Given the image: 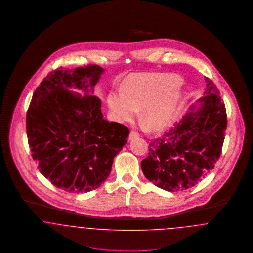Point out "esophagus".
<instances>
[{
    "instance_id": "esophagus-1",
    "label": "esophagus",
    "mask_w": 253,
    "mask_h": 253,
    "mask_svg": "<svg viewBox=\"0 0 253 253\" xmlns=\"http://www.w3.org/2000/svg\"><path fill=\"white\" fill-rule=\"evenodd\" d=\"M137 136H138V132H136L135 131H131L130 134H129V139H133Z\"/></svg>"
}]
</instances>
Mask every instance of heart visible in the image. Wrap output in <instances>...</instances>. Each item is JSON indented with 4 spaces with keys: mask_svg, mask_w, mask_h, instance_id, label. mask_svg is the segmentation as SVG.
<instances>
[{
    "mask_svg": "<svg viewBox=\"0 0 253 253\" xmlns=\"http://www.w3.org/2000/svg\"><path fill=\"white\" fill-rule=\"evenodd\" d=\"M181 80L172 75L139 74L126 80L121 93L108 98L109 108L119 121H131L142 110V121L151 130H161L174 119L182 92Z\"/></svg>",
    "mask_w": 253,
    "mask_h": 253,
    "instance_id": "obj_1",
    "label": "heart"
}]
</instances>
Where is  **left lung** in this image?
I'll return each mask as SVG.
<instances>
[{"label":"left lung","instance_id":"obj_1","mask_svg":"<svg viewBox=\"0 0 253 253\" xmlns=\"http://www.w3.org/2000/svg\"><path fill=\"white\" fill-rule=\"evenodd\" d=\"M205 96L183 120L162 136L152 140L141 161L145 177L169 192L192 188L214 168L221 156L227 129V113L220 92L211 80Z\"/></svg>","mask_w":253,"mask_h":253}]
</instances>
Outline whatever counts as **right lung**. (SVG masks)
Here are the masks:
<instances>
[{
  "instance_id": "right-lung-1",
  "label": "right lung",
  "mask_w": 253,
  "mask_h": 253,
  "mask_svg": "<svg viewBox=\"0 0 253 253\" xmlns=\"http://www.w3.org/2000/svg\"><path fill=\"white\" fill-rule=\"evenodd\" d=\"M103 69L88 64L49 73L32 96L26 133L38 167L57 188L87 193L107 179L114 157L126 144L129 129L103 119L101 100L93 92ZM84 88L81 97L69 91Z\"/></svg>"
}]
</instances>
